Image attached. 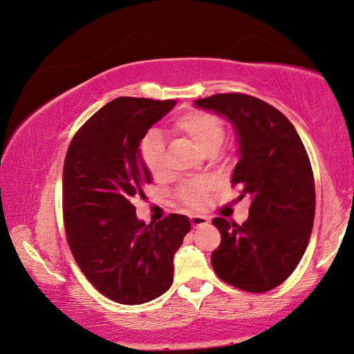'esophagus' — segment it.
Instances as JSON below:
<instances>
[{
    "mask_svg": "<svg viewBox=\"0 0 354 354\" xmlns=\"http://www.w3.org/2000/svg\"><path fill=\"white\" fill-rule=\"evenodd\" d=\"M190 222L193 225V228H199V227H205V225L209 223L208 217L205 216H199V214H193L190 216Z\"/></svg>",
    "mask_w": 354,
    "mask_h": 354,
    "instance_id": "esophagus-1",
    "label": "esophagus"
}]
</instances>
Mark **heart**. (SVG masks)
<instances>
[{
    "mask_svg": "<svg viewBox=\"0 0 354 354\" xmlns=\"http://www.w3.org/2000/svg\"><path fill=\"white\" fill-rule=\"evenodd\" d=\"M173 133L193 142L201 152L208 153L217 150L223 141V123L221 118L204 111H187L173 122ZM141 156L147 170L155 179H162L167 173L164 158V146L160 135L155 132L147 133L141 142ZM209 185H184L179 190L187 205L202 207L207 204Z\"/></svg>",
    "mask_w": 354,
    "mask_h": 354,
    "instance_id": "heart-1",
    "label": "heart"
}]
</instances>
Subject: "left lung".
I'll return each instance as SVG.
<instances>
[{
	"mask_svg": "<svg viewBox=\"0 0 354 354\" xmlns=\"http://www.w3.org/2000/svg\"><path fill=\"white\" fill-rule=\"evenodd\" d=\"M196 108L225 117L236 131L239 161L232 185L250 196L242 223L216 217L221 245L212 265L222 281L246 292H268L288 278L304 255L315 219V181L295 127L277 108L252 95L216 94Z\"/></svg>",
	"mask_w": 354,
	"mask_h": 354,
	"instance_id": "1",
	"label": "left lung"
}]
</instances>
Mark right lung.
Returning a JSON list of instances; mask_svg holds the SVG:
<instances>
[{
  "label": "right lung",
  "instance_id": "right-lung-1",
  "mask_svg": "<svg viewBox=\"0 0 354 354\" xmlns=\"http://www.w3.org/2000/svg\"><path fill=\"white\" fill-rule=\"evenodd\" d=\"M175 100L118 97L74 135L64 162L66 240L74 260L97 290L120 304H142L173 283V257L192 225L170 214L146 225L133 199L152 183L141 140Z\"/></svg>",
  "mask_w": 354,
  "mask_h": 354
}]
</instances>
